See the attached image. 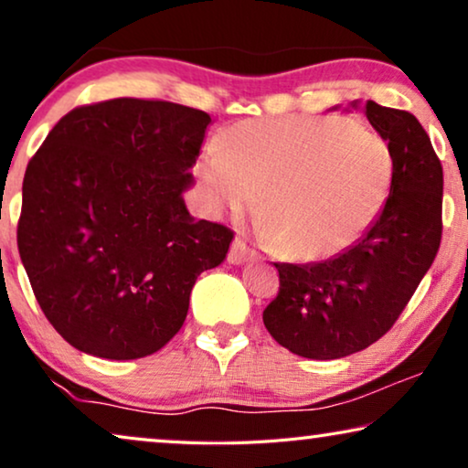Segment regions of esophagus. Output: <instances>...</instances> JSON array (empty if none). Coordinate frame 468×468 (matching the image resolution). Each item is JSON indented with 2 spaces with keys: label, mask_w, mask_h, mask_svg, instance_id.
<instances>
[{
  "label": "esophagus",
  "mask_w": 468,
  "mask_h": 468,
  "mask_svg": "<svg viewBox=\"0 0 468 468\" xmlns=\"http://www.w3.org/2000/svg\"><path fill=\"white\" fill-rule=\"evenodd\" d=\"M255 258H258V253H255L253 249H249L247 242L240 239H236L232 242V249H229V253H228L229 264H245V261L255 260Z\"/></svg>",
  "instance_id": "34e87169"
}]
</instances>
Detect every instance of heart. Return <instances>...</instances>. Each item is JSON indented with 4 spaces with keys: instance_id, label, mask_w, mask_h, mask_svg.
Instances as JSON below:
<instances>
[{
    "instance_id": "1",
    "label": "heart",
    "mask_w": 468,
    "mask_h": 468,
    "mask_svg": "<svg viewBox=\"0 0 468 468\" xmlns=\"http://www.w3.org/2000/svg\"><path fill=\"white\" fill-rule=\"evenodd\" d=\"M217 217L260 208L266 245L292 260H322L354 245L386 208L396 178L389 144L341 117L240 121L196 165Z\"/></svg>"
}]
</instances>
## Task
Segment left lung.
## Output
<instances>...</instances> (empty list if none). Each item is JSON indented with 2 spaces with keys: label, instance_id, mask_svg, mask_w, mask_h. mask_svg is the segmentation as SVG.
Here are the masks:
<instances>
[{
  "label": "left lung",
  "instance_id": "obj_1",
  "mask_svg": "<svg viewBox=\"0 0 468 468\" xmlns=\"http://www.w3.org/2000/svg\"><path fill=\"white\" fill-rule=\"evenodd\" d=\"M357 108V101H351ZM364 114L396 159L392 196L373 226L335 258L274 264L279 296L264 325L292 354L336 360L386 335L441 245L443 168L420 121L368 100Z\"/></svg>",
  "mask_w": 468,
  "mask_h": 468
}]
</instances>
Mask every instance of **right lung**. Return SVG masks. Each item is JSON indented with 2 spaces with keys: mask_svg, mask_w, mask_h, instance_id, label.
<instances>
[{
  "mask_svg": "<svg viewBox=\"0 0 468 468\" xmlns=\"http://www.w3.org/2000/svg\"><path fill=\"white\" fill-rule=\"evenodd\" d=\"M207 112L117 98L68 112L25 170L16 242L37 304L79 351L155 354L181 330L204 271L234 234L196 221L183 194Z\"/></svg>",
  "mask_w": 468,
  "mask_h": 468,
  "instance_id": "add662e5",
  "label": "right lung"
}]
</instances>
